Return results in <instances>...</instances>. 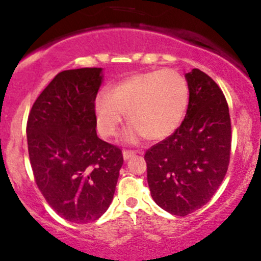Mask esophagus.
Wrapping results in <instances>:
<instances>
[{"label": "esophagus", "instance_id": "34e87169", "mask_svg": "<svg viewBox=\"0 0 261 261\" xmlns=\"http://www.w3.org/2000/svg\"><path fill=\"white\" fill-rule=\"evenodd\" d=\"M136 152L135 151H131V150H124V152H122V156H124L125 160H128L130 157L135 156Z\"/></svg>", "mask_w": 261, "mask_h": 261}]
</instances>
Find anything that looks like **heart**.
Here are the masks:
<instances>
[{"label":"heart","instance_id":"heart-1","mask_svg":"<svg viewBox=\"0 0 261 261\" xmlns=\"http://www.w3.org/2000/svg\"><path fill=\"white\" fill-rule=\"evenodd\" d=\"M188 105V85L173 69L136 73L102 90L94 100V114L99 133L111 139L120 133L125 113L131 122L127 140L144 137L161 140L181 124Z\"/></svg>","mask_w":261,"mask_h":261}]
</instances>
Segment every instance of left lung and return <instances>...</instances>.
<instances>
[{"label":"left lung","mask_w":261,"mask_h":261,"mask_svg":"<svg viewBox=\"0 0 261 261\" xmlns=\"http://www.w3.org/2000/svg\"><path fill=\"white\" fill-rule=\"evenodd\" d=\"M186 79L190 101L185 120L145 153L153 200L181 217L214 196L228 171L231 147L230 115L222 89L199 69L186 74Z\"/></svg>","instance_id":"8db88e82"}]
</instances>
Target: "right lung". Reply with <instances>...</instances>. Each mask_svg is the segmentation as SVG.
I'll return each mask as SVG.
<instances>
[{"mask_svg": "<svg viewBox=\"0 0 261 261\" xmlns=\"http://www.w3.org/2000/svg\"><path fill=\"white\" fill-rule=\"evenodd\" d=\"M101 68L57 74L34 101L27 121L34 181L48 204L73 223L96 220L115 193L124 159L96 135L94 100Z\"/></svg>", "mask_w": 261, "mask_h": 261, "instance_id": "1", "label": "right lung"}]
</instances>
